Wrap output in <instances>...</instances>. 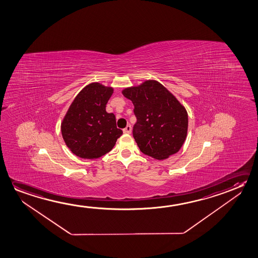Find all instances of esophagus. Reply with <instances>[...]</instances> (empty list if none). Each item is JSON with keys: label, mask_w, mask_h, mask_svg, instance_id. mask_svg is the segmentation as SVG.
Returning a JSON list of instances; mask_svg holds the SVG:
<instances>
[{"label": "esophagus", "mask_w": 258, "mask_h": 258, "mask_svg": "<svg viewBox=\"0 0 258 258\" xmlns=\"http://www.w3.org/2000/svg\"><path fill=\"white\" fill-rule=\"evenodd\" d=\"M124 134H131L132 133V127L131 125H127L124 129L123 130Z\"/></svg>", "instance_id": "esophagus-1"}]
</instances>
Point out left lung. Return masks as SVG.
<instances>
[{"label":"left lung","mask_w":258,"mask_h":258,"mask_svg":"<svg viewBox=\"0 0 258 258\" xmlns=\"http://www.w3.org/2000/svg\"><path fill=\"white\" fill-rule=\"evenodd\" d=\"M122 93L135 106L133 135L141 152L160 160L178 152L187 135L188 115L176 97L154 80Z\"/></svg>","instance_id":"1"}]
</instances>
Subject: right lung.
Returning <instances> with one entry per match:
<instances>
[{"mask_svg":"<svg viewBox=\"0 0 258 258\" xmlns=\"http://www.w3.org/2000/svg\"><path fill=\"white\" fill-rule=\"evenodd\" d=\"M112 87L92 82L75 97L61 123V135L71 152L82 159H98L110 152L123 134L106 105Z\"/></svg>","mask_w":258,"mask_h":258,"instance_id":"1","label":"right lung"}]
</instances>
